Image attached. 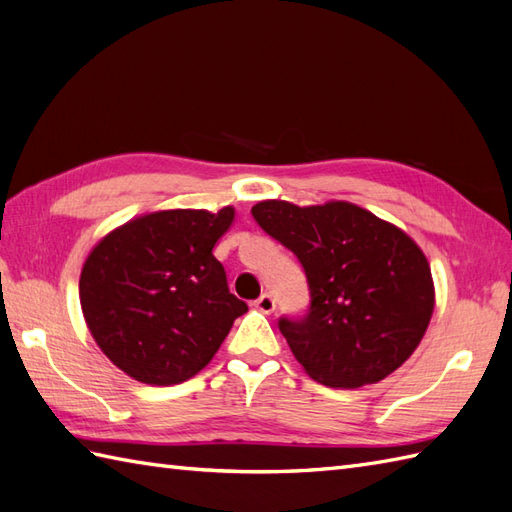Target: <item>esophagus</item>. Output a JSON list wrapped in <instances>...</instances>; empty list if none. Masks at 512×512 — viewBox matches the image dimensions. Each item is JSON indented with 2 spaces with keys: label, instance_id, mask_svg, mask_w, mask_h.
Segmentation results:
<instances>
[{
  "label": "esophagus",
  "instance_id": "esophagus-1",
  "mask_svg": "<svg viewBox=\"0 0 512 512\" xmlns=\"http://www.w3.org/2000/svg\"><path fill=\"white\" fill-rule=\"evenodd\" d=\"M254 306L260 310V313L271 315L273 310H276V299H273L269 293H265V295H260V297L256 299Z\"/></svg>",
  "mask_w": 512,
  "mask_h": 512
}]
</instances>
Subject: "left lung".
I'll return each mask as SVG.
<instances>
[{
    "label": "left lung",
    "mask_w": 512,
    "mask_h": 512,
    "mask_svg": "<svg viewBox=\"0 0 512 512\" xmlns=\"http://www.w3.org/2000/svg\"><path fill=\"white\" fill-rule=\"evenodd\" d=\"M252 215L306 271L308 315L278 326L310 378L358 389L406 363L432 319L434 282L404 230L350 202L265 199Z\"/></svg>",
    "instance_id": "obj_1"
}]
</instances>
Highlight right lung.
<instances>
[{
    "label": "right lung",
    "instance_id": "obj_1",
    "mask_svg": "<svg viewBox=\"0 0 512 512\" xmlns=\"http://www.w3.org/2000/svg\"><path fill=\"white\" fill-rule=\"evenodd\" d=\"M234 221L195 208L156 210L108 232L80 276L86 326L108 360L152 386L202 371L247 304L228 289L213 249Z\"/></svg>",
    "mask_w": 512,
    "mask_h": 512
}]
</instances>
